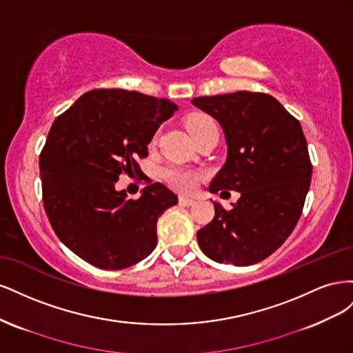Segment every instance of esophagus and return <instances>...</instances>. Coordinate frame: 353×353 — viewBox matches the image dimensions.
I'll list each match as a JSON object with an SVG mask.
<instances>
[{
	"mask_svg": "<svg viewBox=\"0 0 353 353\" xmlns=\"http://www.w3.org/2000/svg\"><path fill=\"white\" fill-rule=\"evenodd\" d=\"M179 205L181 206H193V205H196V200L190 199V197H179Z\"/></svg>",
	"mask_w": 353,
	"mask_h": 353,
	"instance_id": "34e87169",
	"label": "esophagus"
}]
</instances>
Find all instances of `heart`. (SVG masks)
<instances>
[{
    "label": "heart",
    "mask_w": 353,
    "mask_h": 353,
    "mask_svg": "<svg viewBox=\"0 0 353 353\" xmlns=\"http://www.w3.org/2000/svg\"><path fill=\"white\" fill-rule=\"evenodd\" d=\"M212 123L215 122H213L206 114H193L188 117L187 128L191 132V135H194L197 131L201 130V128ZM156 140H157V135L153 137L152 143L154 144ZM162 178L165 179V183H168V185L172 187L174 190L181 191V193H190V191H193L196 188L197 183L203 178V174L199 172V170H193L190 168L168 166L162 169Z\"/></svg>",
    "instance_id": "b5f03b06"
}]
</instances>
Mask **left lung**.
<instances>
[{
    "mask_svg": "<svg viewBox=\"0 0 353 353\" xmlns=\"http://www.w3.org/2000/svg\"><path fill=\"white\" fill-rule=\"evenodd\" d=\"M219 122L228 145L227 162L210 193L239 191L240 199L197 231L208 258L248 266L268 258L290 236L302 215L312 163L302 126L279 100L237 91L191 100Z\"/></svg>",
    "mask_w": 353,
    "mask_h": 353,
    "instance_id": "8db88e82",
    "label": "left lung"
}]
</instances>
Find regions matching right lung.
<instances>
[{
  "instance_id": "add662e5",
  "label": "right lung",
  "mask_w": 353,
  "mask_h": 353,
  "mask_svg": "<svg viewBox=\"0 0 353 353\" xmlns=\"http://www.w3.org/2000/svg\"><path fill=\"white\" fill-rule=\"evenodd\" d=\"M176 109L137 91L92 90L52 122L39 156L42 201L57 237L81 259L123 270L154 250L157 219L178 197L147 179L141 196L128 199L116 183L141 172L137 160Z\"/></svg>"
}]
</instances>
